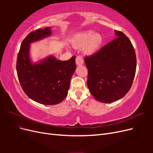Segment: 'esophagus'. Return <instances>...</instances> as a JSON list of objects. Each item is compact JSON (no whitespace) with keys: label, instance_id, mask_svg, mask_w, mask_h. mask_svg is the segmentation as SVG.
Segmentation results:
<instances>
[{"label":"esophagus","instance_id":"34e87169","mask_svg":"<svg viewBox=\"0 0 153 153\" xmlns=\"http://www.w3.org/2000/svg\"><path fill=\"white\" fill-rule=\"evenodd\" d=\"M83 63H84V59L82 57L80 56H77L76 58V64L77 66H80L82 65Z\"/></svg>","mask_w":153,"mask_h":153}]
</instances>
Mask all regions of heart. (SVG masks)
Listing matches in <instances>:
<instances>
[{
	"label": "heart",
	"mask_w": 153,
	"mask_h": 153,
	"mask_svg": "<svg viewBox=\"0 0 153 153\" xmlns=\"http://www.w3.org/2000/svg\"><path fill=\"white\" fill-rule=\"evenodd\" d=\"M103 36L99 32H93L91 30H83L72 39V45L75 48H82L86 55H92L100 50L103 43Z\"/></svg>",
	"instance_id": "obj_1"
}]
</instances>
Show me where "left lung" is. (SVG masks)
I'll return each instance as SVG.
<instances>
[{"label": "left lung", "mask_w": 153, "mask_h": 153, "mask_svg": "<svg viewBox=\"0 0 153 153\" xmlns=\"http://www.w3.org/2000/svg\"><path fill=\"white\" fill-rule=\"evenodd\" d=\"M114 32L116 38L84 59L88 88L101 103H112L123 98L135 75L136 54L131 41L122 32Z\"/></svg>", "instance_id": "1"}]
</instances>
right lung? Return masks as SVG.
<instances>
[{"instance_id": "add662e5", "label": "right lung", "mask_w": 153, "mask_h": 153, "mask_svg": "<svg viewBox=\"0 0 153 153\" xmlns=\"http://www.w3.org/2000/svg\"><path fill=\"white\" fill-rule=\"evenodd\" d=\"M52 34L49 27L31 32L22 41L16 61L18 78L25 93L36 102L47 105L59 104L66 98L76 68V56L62 61L50 55L32 62L30 44Z\"/></svg>"}]
</instances>
